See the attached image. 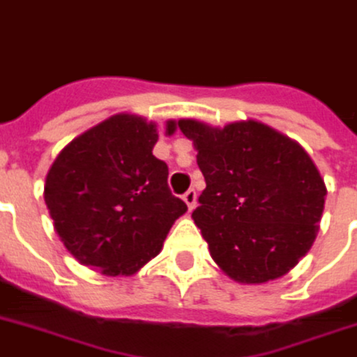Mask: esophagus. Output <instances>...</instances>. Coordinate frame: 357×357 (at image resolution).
Segmentation results:
<instances>
[{"mask_svg": "<svg viewBox=\"0 0 357 357\" xmlns=\"http://www.w3.org/2000/svg\"><path fill=\"white\" fill-rule=\"evenodd\" d=\"M183 200H185L189 212H192V210H195V206H197V191H195V189H189V191L183 195Z\"/></svg>", "mask_w": 357, "mask_h": 357, "instance_id": "obj_1", "label": "esophagus"}]
</instances>
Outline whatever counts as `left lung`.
Returning <instances> with one entry per match:
<instances>
[{"instance_id": "obj_1", "label": "left lung", "mask_w": 357, "mask_h": 357, "mask_svg": "<svg viewBox=\"0 0 357 357\" xmlns=\"http://www.w3.org/2000/svg\"><path fill=\"white\" fill-rule=\"evenodd\" d=\"M206 179L192 212L223 273L265 284L291 271L316 240L326 183L297 142L257 121L213 128L181 119Z\"/></svg>"}]
</instances>
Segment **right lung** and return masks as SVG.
<instances>
[{"instance_id": "1", "label": "right lung", "mask_w": 357, "mask_h": 357, "mask_svg": "<svg viewBox=\"0 0 357 357\" xmlns=\"http://www.w3.org/2000/svg\"><path fill=\"white\" fill-rule=\"evenodd\" d=\"M176 126L168 121L166 134ZM157 139L155 123L119 113L70 142L52 162L45 204L81 265L107 276L138 273L187 212L168 187V166L153 155Z\"/></svg>"}]
</instances>
